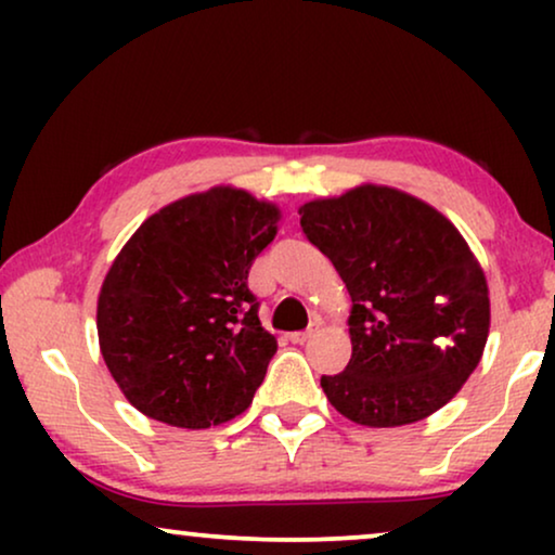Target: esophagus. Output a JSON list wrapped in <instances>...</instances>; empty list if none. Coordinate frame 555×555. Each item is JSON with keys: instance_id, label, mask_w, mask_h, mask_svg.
<instances>
[{"instance_id": "34e87169", "label": "esophagus", "mask_w": 555, "mask_h": 555, "mask_svg": "<svg viewBox=\"0 0 555 555\" xmlns=\"http://www.w3.org/2000/svg\"><path fill=\"white\" fill-rule=\"evenodd\" d=\"M318 333V325H310V328L306 331H298V333H291V340L293 344H306V340H310Z\"/></svg>"}]
</instances>
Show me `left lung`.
I'll list each match as a JSON object with an SVG mask.
<instances>
[{
  "instance_id": "1",
  "label": "left lung",
  "mask_w": 555,
  "mask_h": 555,
  "mask_svg": "<svg viewBox=\"0 0 555 555\" xmlns=\"http://www.w3.org/2000/svg\"><path fill=\"white\" fill-rule=\"evenodd\" d=\"M300 227L351 295V361L321 376L363 427H401L442 409L482 359L485 272L450 219L399 189L363 184L302 204Z\"/></svg>"
}]
</instances>
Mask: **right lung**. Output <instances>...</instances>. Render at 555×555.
<instances>
[{
  "label": "right lung",
  "instance_id": "1",
  "mask_svg": "<svg viewBox=\"0 0 555 555\" xmlns=\"http://www.w3.org/2000/svg\"><path fill=\"white\" fill-rule=\"evenodd\" d=\"M278 219L275 204L215 186L158 209L126 242L98 295V340L139 412L207 429L249 406L278 340L247 275Z\"/></svg>",
  "mask_w": 555,
  "mask_h": 555
}]
</instances>
